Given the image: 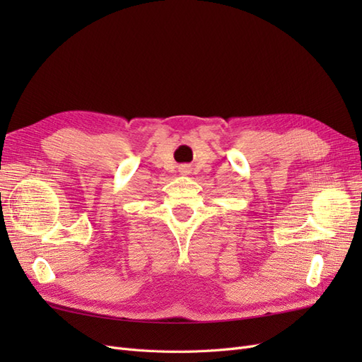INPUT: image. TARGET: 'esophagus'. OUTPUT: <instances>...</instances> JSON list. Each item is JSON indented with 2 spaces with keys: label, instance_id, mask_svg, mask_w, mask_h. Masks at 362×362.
<instances>
[{
  "label": "esophagus",
  "instance_id": "1",
  "mask_svg": "<svg viewBox=\"0 0 362 362\" xmlns=\"http://www.w3.org/2000/svg\"><path fill=\"white\" fill-rule=\"evenodd\" d=\"M180 172H181V173H184V175H187L189 169H187V168H180Z\"/></svg>",
  "mask_w": 362,
  "mask_h": 362
}]
</instances>
